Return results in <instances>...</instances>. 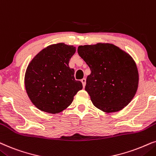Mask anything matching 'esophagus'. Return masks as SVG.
<instances>
[{
    "label": "esophagus",
    "mask_w": 156,
    "mask_h": 156,
    "mask_svg": "<svg viewBox=\"0 0 156 156\" xmlns=\"http://www.w3.org/2000/svg\"><path fill=\"white\" fill-rule=\"evenodd\" d=\"M81 82L83 83V88L85 86H86V78H83V79L81 80Z\"/></svg>",
    "instance_id": "esophagus-1"
}]
</instances>
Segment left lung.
<instances>
[{
  "mask_svg": "<svg viewBox=\"0 0 156 156\" xmlns=\"http://www.w3.org/2000/svg\"><path fill=\"white\" fill-rule=\"evenodd\" d=\"M78 53L90 69L85 90L93 105L106 113L126 107L138 86V69L132 58L109 43L80 45Z\"/></svg>",
  "mask_w": 156,
  "mask_h": 156,
  "instance_id": "8db88e82",
  "label": "left lung"
}]
</instances>
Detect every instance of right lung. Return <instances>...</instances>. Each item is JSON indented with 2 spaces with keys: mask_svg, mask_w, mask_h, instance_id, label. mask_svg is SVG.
<instances>
[{
  "mask_svg": "<svg viewBox=\"0 0 156 156\" xmlns=\"http://www.w3.org/2000/svg\"><path fill=\"white\" fill-rule=\"evenodd\" d=\"M76 48L51 45L37 54L27 68L25 86L30 101L41 111L58 113L69 106L82 83L76 80L69 61Z\"/></svg>",
  "mask_w": 156,
  "mask_h": 156,
  "instance_id": "obj_1",
  "label": "right lung"
}]
</instances>
